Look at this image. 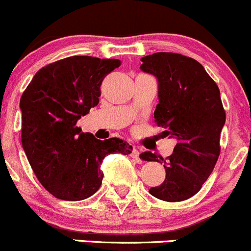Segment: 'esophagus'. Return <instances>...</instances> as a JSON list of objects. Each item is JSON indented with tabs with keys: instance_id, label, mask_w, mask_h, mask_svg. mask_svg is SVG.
Segmentation results:
<instances>
[{
	"instance_id": "obj_1",
	"label": "esophagus",
	"mask_w": 251,
	"mask_h": 251,
	"mask_svg": "<svg viewBox=\"0 0 251 251\" xmlns=\"http://www.w3.org/2000/svg\"><path fill=\"white\" fill-rule=\"evenodd\" d=\"M139 153H140V152H139V150H138V149L133 148V150H131V153H130V156H131V157L134 158V160L136 161V162H141V160H140V158H139Z\"/></svg>"
}]
</instances>
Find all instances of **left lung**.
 <instances>
[{"mask_svg":"<svg viewBox=\"0 0 251 251\" xmlns=\"http://www.w3.org/2000/svg\"><path fill=\"white\" fill-rule=\"evenodd\" d=\"M140 69L157 79L158 103L155 122L165 136L177 139L172 155L145 151L144 161L163 163L166 178L149 190L163 201H183L201 189L220 156V135L226 122L220 89L195 59L172 52L141 58Z\"/></svg>","mask_w":251,"mask_h":251,"instance_id":"left-lung-1","label":"left lung"}]
</instances>
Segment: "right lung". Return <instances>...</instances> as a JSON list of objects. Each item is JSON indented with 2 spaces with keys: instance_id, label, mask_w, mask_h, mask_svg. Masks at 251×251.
Listing matches in <instances>:
<instances>
[{
  "instance_id": "obj_1",
  "label": "right lung",
  "mask_w": 251,
  "mask_h": 251,
  "mask_svg": "<svg viewBox=\"0 0 251 251\" xmlns=\"http://www.w3.org/2000/svg\"><path fill=\"white\" fill-rule=\"evenodd\" d=\"M120 59L72 56L42 67L21 98L22 144L42 187L57 199L79 201L102 183L107 155H129L122 139L99 140L76 122L99 103L103 78Z\"/></svg>"
}]
</instances>
